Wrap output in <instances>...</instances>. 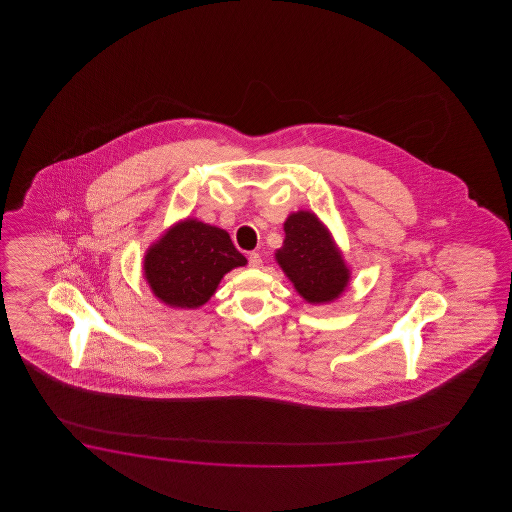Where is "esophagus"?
Wrapping results in <instances>:
<instances>
[{
  "instance_id": "esophagus-1",
  "label": "esophagus",
  "mask_w": 512,
  "mask_h": 512,
  "mask_svg": "<svg viewBox=\"0 0 512 512\" xmlns=\"http://www.w3.org/2000/svg\"><path fill=\"white\" fill-rule=\"evenodd\" d=\"M248 261L251 268H261V266H263V259H261V255H259V253H255V251H253V253H249Z\"/></svg>"
}]
</instances>
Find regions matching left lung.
Segmentation results:
<instances>
[{"mask_svg":"<svg viewBox=\"0 0 512 512\" xmlns=\"http://www.w3.org/2000/svg\"><path fill=\"white\" fill-rule=\"evenodd\" d=\"M285 240L276 261L298 295L310 304H328L349 285V268L319 217L300 210L283 223Z\"/></svg>","mask_w":512,"mask_h":512,"instance_id":"1","label":"left lung"}]
</instances>
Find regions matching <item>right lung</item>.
<instances>
[{
  "label": "right lung",
  "mask_w": 512,
  "mask_h": 512,
  "mask_svg": "<svg viewBox=\"0 0 512 512\" xmlns=\"http://www.w3.org/2000/svg\"><path fill=\"white\" fill-rule=\"evenodd\" d=\"M246 263L227 231L187 217L148 248L144 278L167 306L195 310L212 298L227 272Z\"/></svg>",
  "instance_id": "right-lung-1"
}]
</instances>
